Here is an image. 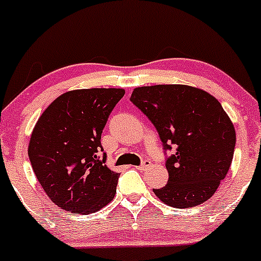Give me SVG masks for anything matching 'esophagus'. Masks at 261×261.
<instances>
[{"label": "esophagus", "mask_w": 261, "mask_h": 261, "mask_svg": "<svg viewBox=\"0 0 261 261\" xmlns=\"http://www.w3.org/2000/svg\"><path fill=\"white\" fill-rule=\"evenodd\" d=\"M149 165H150V162L145 159V161L142 162L141 165H138V167H136V168H137V169H139V170H144L145 168H148V167H149Z\"/></svg>", "instance_id": "34e87169"}]
</instances>
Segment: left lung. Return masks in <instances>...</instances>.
Returning <instances> with one entry per match:
<instances>
[{
  "label": "left lung",
  "instance_id": "obj_1",
  "mask_svg": "<svg viewBox=\"0 0 261 261\" xmlns=\"http://www.w3.org/2000/svg\"><path fill=\"white\" fill-rule=\"evenodd\" d=\"M130 102L153 123L169 173L167 186L153 189L174 208H192L213 197L230 168L235 129L228 114L205 91L183 85L139 87Z\"/></svg>",
  "mask_w": 261,
  "mask_h": 261
}]
</instances>
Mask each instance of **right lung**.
<instances>
[{
  "instance_id": "obj_1",
  "label": "right lung",
  "mask_w": 261,
  "mask_h": 261,
  "mask_svg": "<svg viewBox=\"0 0 261 261\" xmlns=\"http://www.w3.org/2000/svg\"><path fill=\"white\" fill-rule=\"evenodd\" d=\"M123 96L120 88L67 92L36 123L29 145L31 164L46 194L61 209L89 214L116 194L119 173L105 164L100 138Z\"/></svg>"
}]
</instances>
